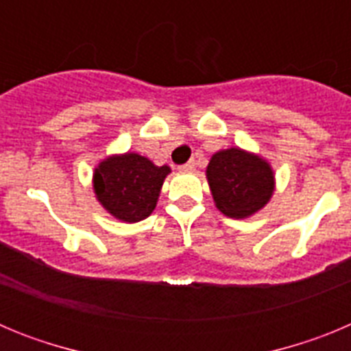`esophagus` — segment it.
<instances>
[{
  "label": "esophagus",
  "instance_id": "obj_1",
  "mask_svg": "<svg viewBox=\"0 0 351 351\" xmlns=\"http://www.w3.org/2000/svg\"><path fill=\"white\" fill-rule=\"evenodd\" d=\"M179 170H181V172H191V170H195V161L193 160L188 161V163H184V165L179 167Z\"/></svg>",
  "mask_w": 351,
  "mask_h": 351
}]
</instances>
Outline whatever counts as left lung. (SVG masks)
Returning a JSON list of instances; mask_svg holds the SVG:
<instances>
[{
	"instance_id": "1",
	"label": "left lung",
	"mask_w": 351,
	"mask_h": 351,
	"mask_svg": "<svg viewBox=\"0 0 351 351\" xmlns=\"http://www.w3.org/2000/svg\"><path fill=\"white\" fill-rule=\"evenodd\" d=\"M207 181L214 204L225 216L243 219L271 200L274 173L267 161L239 147L213 154Z\"/></svg>"
}]
</instances>
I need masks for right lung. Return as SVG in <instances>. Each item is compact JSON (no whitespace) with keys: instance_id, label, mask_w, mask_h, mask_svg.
<instances>
[{"instance_id":"1","label":"right lung","mask_w":351,"mask_h":351,"mask_svg":"<svg viewBox=\"0 0 351 351\" xmlns=\"http://www.w3.org/2000/svg\"><path fill=\"white\" fill-rule=\"evenodd\" d=\"M167 173L170 167H156L137 153L110 156L101 161L93 176L96 198L114 218L126 223L142 221L156 207Z\"/></svg>"}]
</instances>
